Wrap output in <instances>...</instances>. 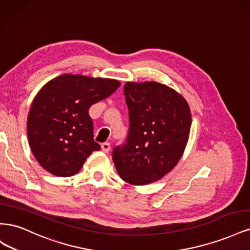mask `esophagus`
I'll return each mask as SVG.
<instances>
[{
	"label": "esophagus",
	"instance_id": "34e87169",
	"mask_svg": "<svg viewBox=\"0 0 250 250\" xmlns=\"http://www.w3.org/2000/svg\"><path fill=\"white\" fill-rule=\"evenodd\" d=\"M101 148H102V151L103 152H108V151L110 150V144L109 143H103L101 145Z\"/></svg>",
	"mask_w": 250,
	"mask_h": 250
}]
</instances>
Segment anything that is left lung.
<instances>
[{
	"label": "left lung",
	"instance_id": "left-lung-1",
	"mask_svg": "<svg viewBox=\"0 0 250 250\" xmlns=\"http://www.w3.org/2000/svg\"><path fill=\"white\" fill-rule=\"evenodd\" d=\"M129 113L125 144L112 150L120 177L143 186L157 181L179 162L188 140L191 111L185 98L162 83L127 82Z\"/></svg>",
	"mask_w": 250,
	"mask_h": 250
}]
</instances>
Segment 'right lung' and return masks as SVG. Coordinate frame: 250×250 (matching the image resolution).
I'll return each instance as SVG.
<instances>
[{"mask_svg": "<svg viewBox=\"0 0 250 250\" xmlns=\"http://www.w3.org/2000/svg\"><path fill=\"white\" fill-rule=\"evenodd\" d=\"M121 85L115 79L64 74L44 84L31 104L27 134L36 161L53 175L69 177L80 171L93 151V104L109 97Z\"/></svg>", "mask_w": 250, "mask_h": 250, "instance_id": "1", "label": "right lung"}]
</instances>
